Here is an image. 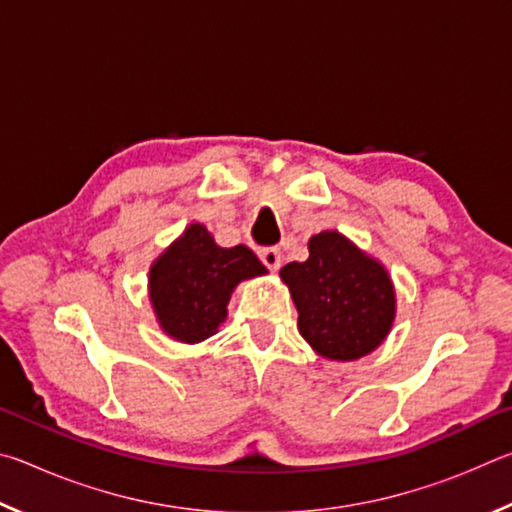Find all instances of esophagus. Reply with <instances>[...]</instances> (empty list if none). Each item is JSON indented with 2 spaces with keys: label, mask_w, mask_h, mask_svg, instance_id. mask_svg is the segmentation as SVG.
Returning a JSON list of instances; mask_svg holds the SVG:
<instances>
[{
  "label": "esophagus",
  "mask_w": 512,
  "mask_h": 512,
  "mask_svg": "<svg viewBox=\"0 0 512 512\" xmlns=\"http://www.w3.org/2000/svg\"><path fill=\"white\" fill-rule=\"evenodd\" d=\"M259 259H262L268 271H277V268L282 266V253L277 248L259 250Z\"/></svg>",
  "instance_id": "obj_1"
}]
</instances>
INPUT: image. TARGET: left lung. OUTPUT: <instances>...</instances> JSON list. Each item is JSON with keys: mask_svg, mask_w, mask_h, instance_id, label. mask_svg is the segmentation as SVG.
I'll use <instances>...</instances> for the list:
<instances>
[{"mask_svg": "<svg viewBox=\"0 0 512 512\" xmlns=\"http://www.w3.org/2000/svg\"><path fill=\"white\" fill-rule=\"evenodd\" d=\"M307 262L282 266L280 277L298 309V329L329 361H357L391 334L397 298L386 266L339 230L309 239Z\"/></svg>", "mask_w": 512, "mask_h": 512, "instance_id": "8db88e82", "label": "left lung"}]
</instances>
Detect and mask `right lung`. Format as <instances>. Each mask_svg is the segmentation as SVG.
Returning a JSON list of instances; mask_svg holds the SVG:
<instances>
[{
  "instance_id": "right-lung-1",
  "label": "right lung",
  "mask_w": 512,
  "mask_h": 512,
  "mask_svg": "<svg viewBox=\"0 0 512 512\" xmlns=\"http://www.w3.org/2000/svg\"><path fill=\"white\" fill-rule=\"evenodd\" d=\"M266 273L248 246L223 248L203 223H189L149 268L155 320L169 339L201 343L228 318L237 284Z\"/></svg>"
}]
</instances>
